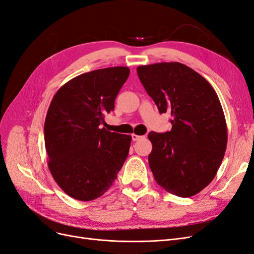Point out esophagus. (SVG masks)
<instances>
[{
	"label": "esophagus",
	"mask_w": 254,
	"mask_h": 254,
	"mask_svg": "<svg viewBox=\"0 0 254 254\" xmlns=\"http://www.w3.org/2000/svg\"><path fill=\"white\" fill-rule=\"evenodd\" d=\"M131 137H132V141H139V140H142L144 139V136L142 135H137V134H131Z\"/></svg>",
	"instance_id": "34e87169"
}]
</instances>
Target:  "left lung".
Here are the masks:
<instances>
[{
	"instance_id": "obj_1",
	"label": "left lung",
	"mask_w": 254,
	"mask_h": 254,
	"mask_svg": "<svg viewBox=\"0 0 254 254\" xmlns=\"http://www.w3.org/2000/svg\"><path fill=\"white\" fill-rule=\"evenodd\" d=\"M136 72L159 112L172 115L171 131L148 134L155 180L173 195L194 196L214 179L227 148L226 119L216 92L180 63L140 65Z\"/></svg>"
}]
</instances>
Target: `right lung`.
Wrapping results in <instances>:
<instances>
[{
	"instance_id": "1",
	"label": "right lung",
	"mask_w": 254,
	"mask_h": 254,
	"mask_svg": "<svg viewBox=\"0 0 254 254\" xmlns=\"http://www.w3.org/2000/svg\"><path fill=\"white\" fill-rule=\"evenodd\" d=\"M127 66L76 76L54 95L44 123L49 168L65 194L81 201L109 190L128 156L131 135L101 128L129 76Z\"/></svg>"
}]
</instances>
